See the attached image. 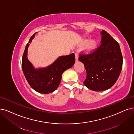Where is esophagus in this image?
Instances as JSON below:
<instances>
[{"mask_svg": "<svg viewBox=\"0 0 134 134\" xmlns=\"http://www.w3.org/2000/svg\"><path fill=\"white\" fill-rule=\"evenodd\" d=\"M75 58H76V62L78 61V54L77 53H75Z\"/></svg>", "mask_w": 134, "mask_h": 134, "instance_id": "esophagus-1", "label": "esophagus"}]
</instances>
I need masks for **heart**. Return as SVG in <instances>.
Instances as JSON below:
<instances>
[{"label":"heart","mask_w":134,"mask_h":134,"mask_svg":"<svg viewBox=\"0 0 134 134\" xmlns=\"http://www.w3.org/2000/svg\"><path fill=\"white\" fill-rule=\"evenodd\" d=\"M83 45H87V51L88 52H92L94 49H95L97 46V41L94 39L91 40L90 41L89 39L84 40L82 42Z\"/></svg>","instance_id":"1"}]
</instances>
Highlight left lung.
Segmentation results:
<instances>
[{
    "label": "left lung",
    "mask_w": 134,
    "mask_h": 134,
    "mask_svg": "<svg viewBox=\"0 0 134 134\" xmlns=\"http://www.w3.org/2000/svg\"><path fill=\"white\" fill-rule=\"evenodd\" d=\"M100 34V45L92 53L80 54L79 57L87 72L84 85L97 92L108 90L114 85L122 67L119 44L107 31L103 30Z\"/></svg>",
    "instance_id": "obj_1"
}]
</instances>
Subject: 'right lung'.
Returning <instances> with one entry per match:
<instances>
[{"label":"right lung","instance_id":"add662e5","mask_svg":"<svg viewBox=\"0 0 134 134\" xmlns=\"http://www.w3.org/2000/svg\"><path fill=\"white\" fill-rule=\"evenodd\" d=\"M35 33L26 44L22 58V70L24 76L31 87L36 92L48 94L56 90L61 82L62 75L75 64V54L59 57L49 66L35 68L27 59L28 47L35 37Z\"/></svg>","mask_w":134,"mask_h":134}]
</instances>
